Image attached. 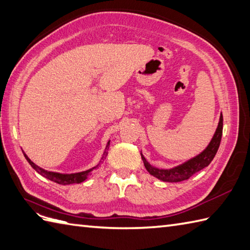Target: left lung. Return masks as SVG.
<instances>
[{
  "mask_svg": "<svg viewBox=\"0 0 250 250\" xmlns=\"http://www.w3.org/2000/svg\"><path fill=\"white\" fill-rule=\"evenodd\" d=\"M222 128H223V118L222 113L220 114V119H219V123L217 126V129L213 134L209 145L206 146V149L202 151L200 154L192 157L189 161H187L182 164L175 166L169 169H164V168H157L152 166L149 162L146 160L144 154L141 153L142 161L146 169L150 172V175L157 178L162 181L165 182H180L183 180L189 179V178L194 175L195 172L202 170L203 168L207 167L210 164V162L215 157L217 151L220 146L221 137H222Z\"/></svg>",
  "mask_w": 250,
  "mask_h": 250,
  "instance_id": "left-lung-1",
  "label": "left lung"
}]
</instances>
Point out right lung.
<instances>
[{"label": "right lung", "instance_id": "obj_1", "mask_svg": "<svg viewBox=\"0 0 250 250\" xmlns=\"http://www.w3.org/2000/svg\"><path fill=\"white\" fill-rule=\"evenodd\" d=\"M109 146H110V141H108V144H106V146H105V149H104V154H103V157H101L100 162L95 167L89 168V169L84 170V171L74 172V174H60V172L45 170V169H43V168H41L38 165H35L34 163L27 156V154L24 153V152H23V155L25 157V160L28 161L29 164L32 166L33 169L37 170L40 175H42L43 177L47 178L48 180H52V181H54L56 183H59V185L67 186V185H72V183H81V182H83L84 180L87 179V178L91 174H93V171L96 169V168H98L101 165V163H103V160L104 159V156L108 154V152H106V150L109 149Z\"/></svg>", "mask_w": 250, "mask_h": 250}]
</instances>
